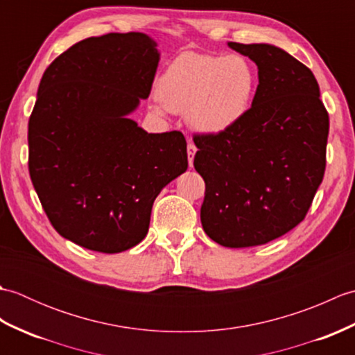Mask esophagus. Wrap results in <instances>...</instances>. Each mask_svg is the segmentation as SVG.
I'll use <instances>...</instances> for the list:
<instances>
[{
  "label": "esophagus",
  "instance_id": "esophagus-1",
  "mask_svg": "<svg viewBox=\"0 0 355 355\" xmlns=\"http://www.w3.org/2000/svg\"><path fill=\"white\" fill-rule=\"evenodd\" d=\"M195 154H197V146H195L192 141H189V143H187V158H189V166H191V168L193 166V157H195Z\"/></svg>",
  "mask_w": 355,
  "mask_h": 355
}]
</instances>
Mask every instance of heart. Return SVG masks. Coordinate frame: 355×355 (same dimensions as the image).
Masks as SVG:
<instances>
[{
	"label": "heart",
	"mask_w": 355,
	"mask_h": 355,
	"mask_svg": "<svg viewBox=\"0 0 355 355\" xmlns=\"http://www.w3.org/2000/svg\"><path fill=\"white\" fill-rule=\"evenodd\" d=\"M256 73L241 55L183 53L157 84V112L186 114L195 131L207 135L235 128L248 114L256 94Z\"/></svg>",
	"instance_id": "obj_1"
}]
</instances>
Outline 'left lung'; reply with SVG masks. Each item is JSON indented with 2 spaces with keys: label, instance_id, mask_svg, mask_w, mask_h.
Returning a JSON list of instances; mask_svg holds the SVG:
<instances>
[{
  "label": "left lung",
  "instance_id": "left-lung-1",
  "mask_svg": "<svg viewBox=\"0 0 355 355\" xmlns=\"http://www.w3.org/2000/svg\"><path fill=\"white\" fill-rule=\"evenodd\" d=\"M229 47L258 65L259 85L235 128L193 135V166L206 183L202 229L241 248L270 243L304 220L325 173L329 117L313 71L296 58L270 44Z\"/></svg>",
  "mask_w": 355,
  "mask_h": 355
}]
</instances>
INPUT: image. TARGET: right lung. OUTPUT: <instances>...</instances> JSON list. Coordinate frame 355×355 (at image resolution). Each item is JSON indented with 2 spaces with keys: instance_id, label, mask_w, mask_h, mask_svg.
Returning a JSON list of instances; mask_svg holds the SVG:
<instances>
[{
  "instance_id": "right-lung-1",
  "label": "right lung",
  "mask_w": 355,
  "mask_h": 355,
  "mask_svg": "<svg viewBox=\"0 0 355 355\" xmlns=\"http://www.w3.org/2000/svg\"><path fill=\"white\" fill-rule=\"evenodd\" d=\"M160 61L145 33L87 37L44 71L28 120V172L59 235L120 253L146 236L154 200L187 169L180 131L148 134L128 119Z\"/></svg>"
}]
</instances>
